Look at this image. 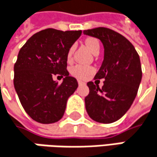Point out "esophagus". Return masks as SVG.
I'll return each mask as SVG.
<instances>
[{"label":"esophagus","instance_id":"1","mask_svg":"<svg viewBox=\"0 0 157 157\" xmlns=\"http://www.w3.org/2000/svg\"><path fill=\"white\" fill-rule=\"evenodd\" d=\"M78 84L79 85H84V84H85V82H82V81H81V80H79Z\"/></svg>","mask_w":157,"mask_h":157}]
</instances>
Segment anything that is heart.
Instances as JSON below:
<instances>
[{
	"label": "heart",
	"instance_id": "obj_1",
	"mask_svg": "<svg viewBox=\"0 0 157 157\" xmlns=\"http://www.w3.org/2000/svg\"><path fill=\"white\" fill-rule=\"evenodd\" d=\"M85 44L86 46L89 48V50L92 52H95L97 51H99L100 49V44L99 42L94 39V38H89L85 41ZM74 52V47H71L68 51V54L67 57L68 59H71L72 55ZM94 69L93 67L90 66H85V65H82V64H77L75 66H74L72 68V75H75V77H77L79 79H86L87 77H89L93 73H94Z\"/></svg>",
	"mask_w": 157,
	"mask_h": 157
}]
</instances>
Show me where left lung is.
Segmentation results:
<instances>
[{"instance_id":"obj_1","label":"left lung","mask_w":157,"mask_h":157,"mask_svg":"<svg viewBox=\"0 0 157 157\" xmlns=\"http://www.w3.org/2000/svg\"><path fill=\"white\" fill-rule=\"evenodd\" d=\"M99 39L105 48L103 63L94 79L105 78L104 85L88 82L85 108L95 122L111 124L131 107L142 80L140 58L134 45L120 33L105 27L83 31Z\"/></svg>"}]
</instances>
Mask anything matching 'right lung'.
I'll use <instances>...</instances> for the list:
<instances>
[{"label": "right lung", "instance_id": "1", "mask_svg": "<svg viewBox=\"0 0 157 157\" xmlns=\"http://www.w3.org/2000/svg\"><path fill=\"white\" fill-rule=\"evenodd\" d=\"M82 31L45 29L33 34L21 48L14 64L13 84L20 102L34 121L58 122L64 113L68 98L78 87L69 75L67 54ZM64 77L58 85L53 75Z\"/></svg>", "mask_w": 157, "mask_h": 157}]
</instances>
